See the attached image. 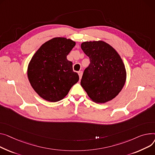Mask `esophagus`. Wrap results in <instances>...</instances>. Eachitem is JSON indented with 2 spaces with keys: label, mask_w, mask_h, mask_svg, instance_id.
Instances as JSON below:
<instances>
[{
  "label": "esophagus",
  "mask_w": 155,
  "mask_h": 155,
  "mask_svg": "<svg viewBox=\"0 0 155 155\" xmlns=\"http://www.w3.org/2000/svg\"><path fill=\"white\" fill-rule=\"evenodd\" d=\"M82 74H83V71H78V75H79V78H80V79H81V78Z\"/></svg>",
  "instance_id": "34e87169"
}]
</instances>
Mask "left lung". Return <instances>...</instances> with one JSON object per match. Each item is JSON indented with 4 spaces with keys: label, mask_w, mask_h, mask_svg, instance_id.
Wrapping results in <instances>:
<instances>
[{
    "label": "left lung",
    "mask_w": 155,
    "mask_h": 155,
    "mask_svg": "<svg viewBox=\"0 0 155 155\" xmlns=\"http://www.w3.org/2000/svg\"><path fill=\"white\" fill-rule=\"evenodd\" d=\"M81 48L89 57L80 84L88 97L104 104L118 95L125 85L127 73L117 51L103 41L82 43Z\"/></svg>",
    "instance_id": "left-lung-1"
}]
</instances>
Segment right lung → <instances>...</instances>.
I'll return each mask as SVG.
<instances>
[{
  "label": "right lung",
  "mask_w": 155,
  "mask_h": 155,
  "mask_svg": "<svg viewBox=\"0 0 155 155\" xmlns=\"http://www.w3.org/2000/svg\"><path fill=\"white\" fill-rule=\"evenodd\" d=\"M75 45L70 39L57 37L41 46L31 59L27 75L31 86L45 100L63 99L79 80L67 56Z\"/></svg>",
  "instance_id": "1"
}]
</instances>
